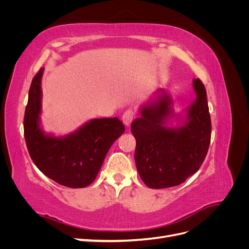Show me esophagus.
Instances as JSON below:
<instances>
[{"mask_svg": "<svg viewBox=\"0 0 249 249\" xmlns=\"http://www.w3.org/2000/svg\"><path fill=\"white\" fill-rule=\"evenodd\" d=\"M135 119V112L133 110H126L123 115V122L125 125H130Z\"/></svg>", "mask_w": 249, "mask_h": 249, "instance_id": "obj_1", "label": "esophagus"}]
</instances>
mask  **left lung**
Listing matches in <instances>:
<instances>
[{
  "label": "left lung",
  "instance_id": "8db88e82",
  "mask_svg": "<svg viewBox=\"0 0 249 249\" xmlns=\"http://www.w3.org/2000/svg\"><path fill=\"white\" fill-rule=\"evenodd\" d=\"M196 100L189 108L185 125L167 129L162 119L170 111L167 96L142 108V117L131 125L136 139L135 162L141 179L153 189L184 183L194 175L208 154L211 141V116L205 85L193 80Z\"/></svg>",
  "mask_w": 249,
  "mask_h": 249
}]
</instances>
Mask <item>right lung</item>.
Returning a JSON list of instances; mask_svg holds the SVG:
<instances>
[{"label": "right lung", "instance_id": "obj_1", "mask_svg": "<svg viewBox=\"0 0 249 249\" xmlns=\"http://www.w3.org/2000/svg\"><path fill=\"white\" fill-rule=\"evenodd\" d=\"M43 69L37 72L29 90L24 116V135L32 161L43 175L70 188H84L99 173L109 148L124 132L117 117L92 119L69 136H46L39 126Z\"/></svg>", "mask_w": 249, "mask_h": 249}]
</instances>
